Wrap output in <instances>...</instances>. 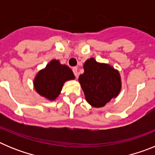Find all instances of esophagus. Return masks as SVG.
Here are the masks:
<instances>
[{"label": "esophagus", "mask_w": 155, "mask_h": 155, "mask_svg": "<svg viewBox=\"0 0 155 155\" xmlns=\"http://www.w3.org/2000/svg\"><path fill=\"white\" fill-rule=\"evenodd\" d=\"M72 71H73L74 74V75H75V77H76V78H78V68L74 67V68H72Z\"/></svg>", "instance_id": "obj_1"}]
</instances>
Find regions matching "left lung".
Wrapping results in <instances>:
<instances>
[{"label":"left lung","mask_w":155,"mask_h":155,"mask_svg":"<svg viewBox=\"0 0 155 155\" xmlns=\"http://www.w3.org/2000/svg\"><path fill=\"white\" fill-rule=\"evenodd\" d=\"M84 72L79 76L86 101L93 107H103L121 89V79L118 71L106 64L90 58L84 64Z\"/></svg>","instance_id":"obj_1"}]
</instances>
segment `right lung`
Returning <instances> with one entry per match:
<instances>
[{"label":"right lung","instance_id":"obj_1","mask_svg":"<svg viewBox=\"0 0 155 155\" xmlns=\"http://www.w3.org/2000/svg\"><path fill=\"white\" fill-rule=\"evenodd\" d=\"M74 79L71 68L62 65L60 61L53 60L46 68L37 74L34 80V87L40 95L49 100H54L61 93L66 81Z\"/></svg>","mask_w":155,"mask_h":155}]
</instances>
